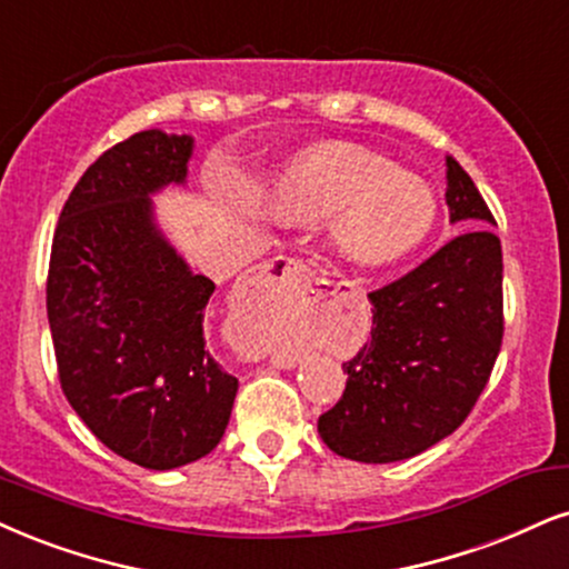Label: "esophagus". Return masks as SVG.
Wrapping results in <instances>:
<instances>
[{
	"mask_svg": "<svg viewBox=\"0 0 569 569\" xmlns=\"http://www.w3.org/2000/svg\"><path fill=\"white\" fill-rule=\"evenodd\" d=\"M311 266L287 256H277L271 261L258 263L248 273V284L258 292H300L311 284Z\"/></svg>",
	"mask_w": 569,
	"mask_h": 569,
	"instance_id": "34e87169",
	"label": "esophagus"
}]
</instances>
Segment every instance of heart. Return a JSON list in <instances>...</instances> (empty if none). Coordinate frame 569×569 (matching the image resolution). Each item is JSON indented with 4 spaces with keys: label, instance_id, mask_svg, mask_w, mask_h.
<instances>
[{
    "label": "heart",
    "instance_id": "1",
    "mask_svg": "<svg viewBox=\"0 0 569 569\" xmlns=\"http://www.w3.org/2000/svg\"><path fill=\"white\" fill-rule=\"evenodd\" d=\"M269 210L282 223L332 221V242L363 269L390 266L422 244L438 221V198L419 177L356 144H321L273 179Z\"/></svg>",
    "mask_w": 569,
    "mask_h": 569
}]
</instances>
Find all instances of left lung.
I'll return each instance as SVG.
<instances>
[{"mask_svg":"<svg viewBox=\"0 0 569 569\" xmlns=\"http://www.w3.org/2000/svg\"><path fill=\"white\" fill-rule=\"evenodd\" d=\"M446 206L459 237L425 263L369 292L371 340L346 390L319 417L321 440L346 459L390 465L451 435L486 390L503 338L501 240L496 219L456 160L446 158Z\"/></svg>","mask_w":569,"mask_h":569,"instance_id":"left-lung-1","label":"left lung"}]
</instances>
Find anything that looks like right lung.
<instances>
[{
    "instance_id": "add662e5",
    "label": "right lung",
    "mask_w": 569,
    "mask_h": 569,
    "mask_svg": "<svg viewBox=\"0 0 569 569\" xmlns=\"http://www.w3.org/2000/svg\"><path fill=\"white\" fill-rule=\"evenodd\" d=\"M192 144L150 129L102 152L62 206L49 256L60 388L110 451L144 469L213 451L237 396L202 332L216 284L152 221L150 194L184 184Z\"/></svg>"
}]
</instances>
